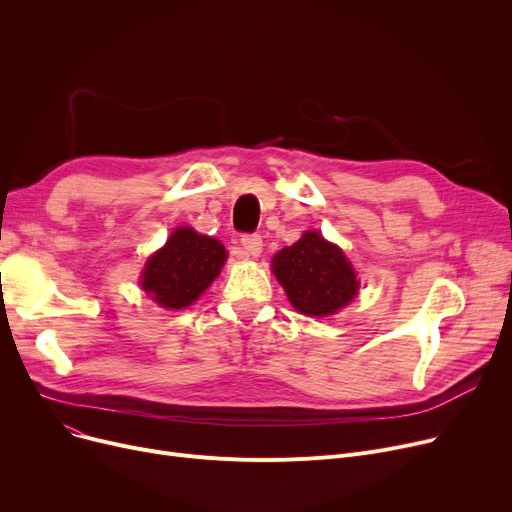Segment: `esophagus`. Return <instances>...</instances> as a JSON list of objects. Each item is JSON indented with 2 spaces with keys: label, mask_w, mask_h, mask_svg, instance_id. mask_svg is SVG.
<instances>
[{
  "label": "esophagus",
  "mask_w": 512,
  "mask_h": 512,
  "mask_svg": "<svg viewBox=\"0 0 512 512\" xmlns=\"http://www.w3.org/2000/svg\"><path fill=\"white\" fill-rule=\"evenodd\" d=\"M242 242V249H245L247 255L251 257H259L261 255V247H263V240L259 234H245L240 238Z\"/></svg>",
  "instance_id": "obj_1"
}]
</instances>
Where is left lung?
<instances>
[{
    "label": "left lung",
    "instance_id": "obj_1",
    "mask_svg": "<svg viewBox=\"0 0 512 512\" xmlns=\"http://www.w3.org/2000/svg\"><path fill=\"white\" fill-rule=\"evenodd\" d=\"M272 272L292 307L309 317L334 315L359 292L351 261L315 230H307L294 245L276 253Z\"/></svg>",
    "mask_w": 512,
    "mask_h": 512
}]
</instances>
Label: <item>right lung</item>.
Instances as JSON below:
<instances>
[{
  "label": "right lung",
  "instance_id": "obj_1",
  "mask_svg": "<svg viewBox=\"0 0 512 512\" xmlns=\"http://www.w3.org/2000/svg\"><path fill=\"white\" fill-rule=\"evenodd\" d=\"M226 259L220 240L180 226L145 263L141 286L159 307L184 309L218 278Z\"/></svg>",
  "mask_w": 512,
  "mask_h": 512
}]
</instances>
